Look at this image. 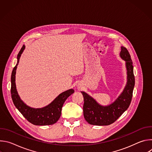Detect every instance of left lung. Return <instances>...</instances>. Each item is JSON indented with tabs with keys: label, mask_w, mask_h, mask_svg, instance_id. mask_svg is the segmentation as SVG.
I'll use <instances>...</instances> for the list:
<instances>
[{
	"label": "left lung",
	"mask_w": 152,
	"mask_h": 152,
	"mask_svg": "<svg viewBox=\"0 0 152 152\" xmlns=\"http://www.w3.org/2000/svg\"><path fill=\"white\" fill-rule=\"evenodd\" d=\"M120 56L126 63L127 82L123 92L113 103L107 106L101 105L89 94L81 91L84 100L83 116L90 124L107 126L113 123L127 110L131 104L135 86L133 63L131 55L124 47H121Z\"/></svg>",
	"instance_id": "obj_1"
}]
</instances>
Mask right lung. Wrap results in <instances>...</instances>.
Returning <instances> with one entry per match:
<instances>
[{
    "label": "right lung",
    "mask_w": 152,
    "mask_h": 152,
    "mask_svg": "<svg viewBox=\"0 0 152 152\" xmlns=\"http://www.w3.org/2000/svg\"><path fill=\"white\" fill-rule=\"evenodd\" d=\"M25 49L23 45L17 55V62L12 70L11 81V93L12 102L20 113L30 123L37 126L53 124L59 120L61 115V110L64 103L72 95L75 90L70 89L61 93L50 104L41 107L34 108L27 105L21 100L18 94L15 85V74L20 56Z\"/></svg>",
    "instance_id": "obj_1"
}]
</instances>
